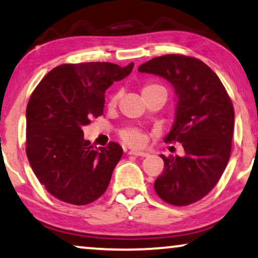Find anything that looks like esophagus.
<instances>
[{"mask_svg": "<svg viewBox=\"0 0 258 258\" xmlns=\"http://www.w3.org/2000/svg\"><path fill=\"white\" fill-rule=\"evenodd\" d=\"M128 154H131V155H136V157H143V158L147 157V155H148V153H146V152L136 151V150H132V151H130V152H128Z\"/></svg>", "mask_w": 258, "mask_h": 258, "instance_id": "obj_1", "label": "esophagus"}]
</instances>
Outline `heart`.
I'll list each match as a JSON object with an SVG mask.
<instances>
[{
  "mask_svg": "<svg viewBox=\"0 0 258 258\" xmlns=\"http://www.w3.org/2000/svg\"><path fill=\"white\" fill-rule=\"evenodd\" d=\"M157 88H162L160 85L157 84H152V85H146L144 86L143 89V93L150 91V90L157 89ZM121 96V92H115L114 94H112L110 100H108V106L110 107H114L115 105L118 104L119 98ZM120 138L122 141H125L126 144L130 145V146L133 147H140L145 144V140H146V137L145 134L141 132L140 130L134 128V127H126L120 132Z\"/></svg>",
  "mask_w": 258,
  "mask_h": 258,
  "instance_id": "obj_1",
  "label": "heart"
}]
</instances>
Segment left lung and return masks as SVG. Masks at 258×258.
Returning <instances> with one entry per match:
<instances>
[{
	"label": "left lung",
	"instance_id": "8db88e82",
	"mask_svg": "<svg viewBox=\"0 0 258 258\" xmlns=\"http://www.w3.org/2000/svg\"><path fill=\"white\" fill-rule=\"evenodd\" d=\"M139 72L168 81L177 97L176 118L166 143H180L184 157H165L154 189L165 202L188 206L205 198L226 169L234 132V106L217 75L198 58L165 55Z\"/></svg>",
	"mask_w": 258,
	"mask_h": 258
}]
</instances>
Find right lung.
<instances>
[{
    "mask_svg": "<svg viewBox=\"0 0 258 258\" xmlns=\"http://www.w3.org/2000/svg\"><path fill=\"white\" fill-rule=\"evenodd\" d=\"M133 65L61 64L31 93L25 152L39 182L58 200L85 206L107 189L122 148L113 141L94 147L84 139L82 128L103 114L105 91L127 77Z\"/></svg>",
    "mask_w": 258,
    "mask_h": 258,
    "instance_id": "obj_1",
    "label": "right lung"
}]
</instances>
